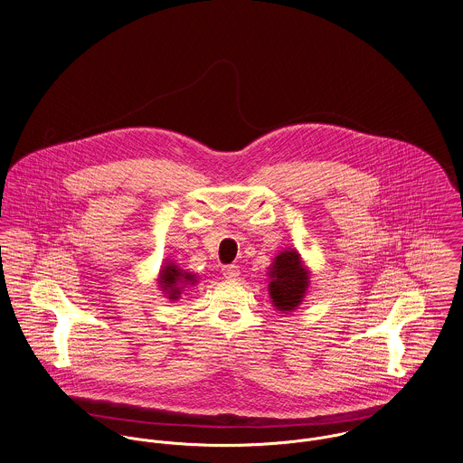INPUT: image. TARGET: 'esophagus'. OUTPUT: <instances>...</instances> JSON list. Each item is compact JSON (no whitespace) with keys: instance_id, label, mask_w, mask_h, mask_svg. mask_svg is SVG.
I'll use <instances>...</instances> for the list:
<instances>
[{"instance_id":"esophagus-1","label":"esophagus","mask_w":463,"mask_h":463,"mask_svg":"<svg viewBox=\"0 0 463 463\" xmlns=\"http://www.w3.org/2000/svg\"><path fill=\"white\" fill-rule=\"evenodd\" d=\"M223 277L225 279H238L240 277V268L236 264L223 266Z\"/></svg>"}]
</instances>
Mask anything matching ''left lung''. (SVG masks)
<instances>
[{
	"label": "left lung",
	"instance_id": "8db88e82",
	"mask_svg": "<svg viewBox=\"0 0 463 463\" xmlns=\"http://www.w3.org/2000/svg\"><path fill=\"white\" fill-rule=\"evenodd\" d=\"M268 275L271 279L268 291L273 307L288 314L304 302L310 282V273L297 250L289 249L275 257Z\"/></svg>",
	"mask_w": 463,
	"mask_h": 463
}]
</instances>
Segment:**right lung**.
Segmentation results:
<instances>
[{
  "mask_svg": "<svg viewBox=\"0 0 463 463\" xmlns=\"http://www.w3.org/2000/svg\"><path fill=\"white\" fill-rule=\"evenodd\" d=\"M159 288L168 297V300H177L181 297V291L188 284H195V275L183 271L174 262H166L163 269L159 271Z\"/></svg>",
  "mask_w": 463,
  "mask_h": 463,
  "instance_id": "add662e5",
  "label": "right lung"
}]
</instances>
